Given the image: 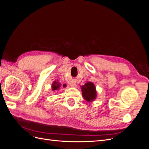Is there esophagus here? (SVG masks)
Wrapping results in <instances>:
<instances>
[{"label":"esophagus","mask_w":149,"mask_h":149,"mask_svg":"<svg viewBox=\"0 0 149 149\" xmlns=\"http://www.w3.org/2000/svg\"><path fill=\"white\" fill-rule=\"evenodd\" d=\"M70 86H71V87L75 88V87H76V83L74 82V81H71V83H70Z\"/></svg>","instance_id":"1"}]
</instances>
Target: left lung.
I'll list each match as a JSON object with an SVG mask.
<instances>
[{
	"label": "left lung",
	"mask_w": 149,
	"mask_h": 149,
	"mask_svg": "<svg viewBox=\"0 0 149 149\" xmlns=\"http://www.w3.org/2000/svg\"><path fill=\"white\" fill-rule=\"evenodd\" d=\"M83 96L88 102H91L96 99V91L94 84L91 82H88L81 86Z\"/></svg>",
	"instance_id": "left-lung-1"
}]
</instances>
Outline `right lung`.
Here are the masks:
<instances>
[{"label":"right lung","mask_w":149,"mask_h":149,"mask_svg":"<svg viewBox=\"0 0 149 149\" xmlns=\"http://www.w3.org/2000/svg\"><path fill=\"white\" fill-rule=\"evenodd\" d=\"M60 86H61L59 83L57 81H55L52 84V90H53V91H56V90H57L58 89H59ZM65 86H66V84H63V87H65Z\"/></svg>","instance_id":"add662e5"}]
</instances>
